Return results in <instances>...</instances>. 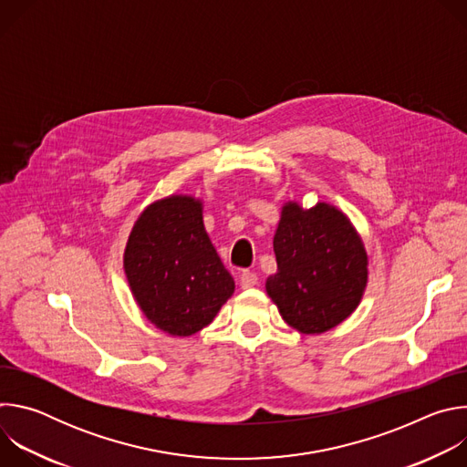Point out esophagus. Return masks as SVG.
<instances>
[{
    "label": "esophagus",
    "instance_id": "esophagus-1",
    "mask_svg": "<svg viewBox=\"0 0 467 467\" xmlns=\"http://www.w3.org/2000/svg\"><path fill=\"white\" fill-rule=\"evenodd\" d=\"M256 283H258V277H256V274H253V272H244L242 277H240V285H242V288H245V290L256 286Z\"/></svg>",
    "mask_w": 467,
    "mask_h": 467
}]
</instances>
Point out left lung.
<instances>
[{"label": "left lung", "mask_w": 467, "mask_h": 467, "mask_svg": "<svg viewBox=\"0 0 467 467\" xmlns=\"http://www.w3.org/2000/svg\"><path fill=\"white\" fill-rule=\"evenodd\" d=\"M274 251L277 274L265 281V292L290 327L321 335L355 312L368 285V254L342 211L285 203Z\"/></svg>", "instance_id": "8db88e82"}]
</instances>
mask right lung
Segmentation results:
<instances>
[{
	"label": "right lung",
	"mask_w": 467,
	"mask_h": 467,
	"mask_svg": "<svg viewBox=\"0 0 467 467\" xmlns=\"http://www.w3.org/2000/svg\"><path fill=\"white\" fill-rule=\"evenodd\" d=\"M123 268L146 317L171 337L207 327L234 292L203 225V203L170 195L151 203L132 227Z\"/></svg>",
	"instance_id": "1"
}]
</instances>
